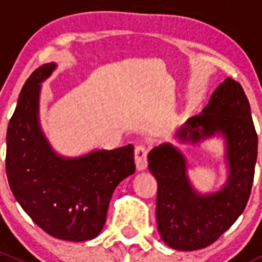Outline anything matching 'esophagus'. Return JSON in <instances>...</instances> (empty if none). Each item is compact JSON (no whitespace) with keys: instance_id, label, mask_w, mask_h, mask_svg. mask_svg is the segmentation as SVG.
<instances>
[{"instance_id":"obj_1","label":"esophagus","mask_w":262,"mask_h":262,"mask_svg":"<svg viewBox=\"0 0 262 262\" xmlns=\"http://www.w3.org/2000/svg\"><path fill=\"white\" fill-rule=\"evenodd\" d=\"M147 149L143 146H137L136 150H134V160H136V166L138 171L146 170L148 166L147 161Z\"/></svg>"}]
</instances>
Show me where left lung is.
<instances>
[{"label":"left lung","instance_id":"8db88e82","mask_svg":"<svg viewBox=\"0 0 262 262\" xmlns=\"http://www.w3.org/2000/svg\"><path fill=\"white\" fill-rule=\"evenodd\" d=\"M221 138L227 179L219 189L199 191L189 178L186 156L170 142L148 153V168L158 184V233L168 247L195 251L212 245L237 221L250 198L257 158V134L238 82L227 77L199 115L176 129L173 139L200 146Z\"/></svg>","mask_w":262,"mask_h":262}]
</instances>
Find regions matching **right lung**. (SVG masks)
Segmentation results:
<instances>
[{"label": "right lung", "mask_w": 262, "mask_h": 262, "mask_svg": "<svg viewBox=\"0 0 262 262\" xmlns=\"http://www.w3.org/2000/svg\"><path fill=\"white\" fill-rule=\"evenodd\" d=\"M57 67L54 62L41 66L21 90L7 128V180L43 231L64 241H90L104 228L115 187L136 171L134 147L97 148L75 157L52 147L40 124V95L41 83Z\"/></svg>", "instance_id": "right-lung-1"}]
</instances>
